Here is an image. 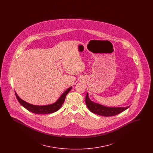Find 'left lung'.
<instances>
[{"mask_svg": "<svg viewBox=\"0 0 153 153\" xmlns=\"http://www.w3.org/2000/svg\"><path fill=\"white\" fill-rule=\"evenodd\" d=\"M85 102L88 109L92 113L104 116L111 117L115 116L121 113L124 110L127 109L130 106L126 107H108L102 105L100 104L92 102L88 97V94L85 97Z\"/></svg>", "mask_w": 153, "mask_h": 153, "instance_id": "obj_1", "label": "left lung"}]
</instances>
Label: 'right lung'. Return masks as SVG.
<instances>
[{
    "label": "right lung",
    "mask_w": 153,
    "mask_h": 153,
    "mask_svg": "<svg viewBox=\"0 0 153 153\" xmlns=\"http://www.w3.org/2000/svg\"><path fill=\"white\" fill-rule=\"evenodd\" d=\"M71 89H72V87H71L68 89H66L65 91L62 94V95L60 96V97L58 99V100L56 102L51 104V105H41V106L30 104L27 102H25L18 96V95L16 94V92H15V96L16 97L18 101L26 109H27L28 111H29L33 113H34V114H51L53 112H55L61 107V106L62 105L64 102L65 101L66 95L69 92V91L71 90Z\"/></svg>",
    "instance_id": "add662e5"
}]
</instances>
